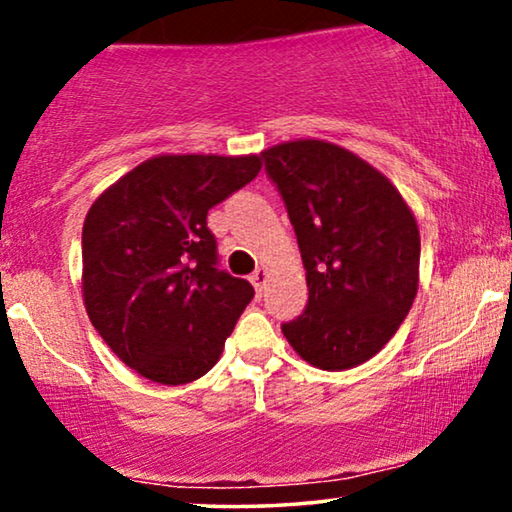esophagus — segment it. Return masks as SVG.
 <instances>
[{
    "instance_id": "obj_1",
    "label": "esophagus",
    "mask_w": 512,
    "mask_h": 512,
    "mask_svg": "<svg viewBox=\"0 0 512 512\" xmlns=\"http://www.w3.org/2000/svg\"><path fill=\"white\" fill-rule=\"evenodd\" d=\"M268 268H258V270H254L251 272V284H254V289L258 291V293H263L265 291V284H268Z\"/></svg>"
}]
</instances>
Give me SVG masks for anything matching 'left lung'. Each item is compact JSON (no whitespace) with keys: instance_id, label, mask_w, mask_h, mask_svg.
Instances as JSON below:
<instances>
[{"instance_id":"obj_1","label":"left lung","mask_w":512,"mask_h":512,"mask_svg":"<svg viewBox=\"0 0 512 512\" xmlns=\"http://www.w3.org/2000/svg\"><path fill=\"white\" fill-rule=\"evenodd\" d=\"M303 256L310 298L284 338L307 363L347 370L373 359L408 317L419 284V228L396 186L338 144L265 149Z\"/></svg>"}]
</instances>
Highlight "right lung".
<instances>
[{"mask_svg":"<svg viewBox=\"0 0 512 512\" xmlns=\"http://www.w3.org/2000/svg\"><path fill=\"white\" fill-rule=\"evenodd\" d=\"M261 172L258 156H156L83 221V303L125 366L158 384L212 370L254 286L216 268L207 212Z\"/></svg>","mask_w":512,"mask_h":512,"instance_id":"obj_1","label":"right lung"}]
</instances>
